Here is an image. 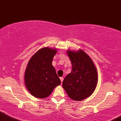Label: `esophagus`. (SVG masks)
I'll return each mask as SVG.
<instances>
[{
  "mask_svg": "<svg viewBox=\"0 0 121 121\" xmlns=\"http://www.w3.org/2000/svg\"><path fill=\"white\" fill-rule=\"evenodd\" d=\"M63 79H64V78H63V77H60V80H61V82H63Z\"/></svg>",
  "mask_w": 121,
  "mask_h": 121,
  "instance_id": "1",
  "label": "esophagus"
}]
</instances>
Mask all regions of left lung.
<instances>
[{"label":"left lung","instance_id":"obj_1","mask_svg":"<svg viewBox=\"0 0 121 121\" xmlns=\"http://www.w3.org/2000/svg\"><path fill=\"white\" fill-rule=\"evenodd\" d=\"M67 55L72 63V71L63 81V87L69 97L81 101L89 97L98 83V73L90 56L82 50H68Z\"/></svg>","mask_w":121,"mask_h":121}]
</instances>
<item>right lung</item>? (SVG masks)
Segmentation results:
<instances>
[{
  "instance_id": "right-lung-1",
  "label": "right lung",
  "mask_w": 121,
  "mask_h": 121,
  "mask_svg": "<svg viewBox=\"0 0 121 121\" xmlns=\"http://www.w3.org/2000/svg\"><path fill=\"white\" fill-rule=\"evenodd\" d=\"M56 49H40L29 60L25 73L26 89L34 97L44 98L51 94L61 81L52 65Z\"/></svg>"
}]
</instances>
